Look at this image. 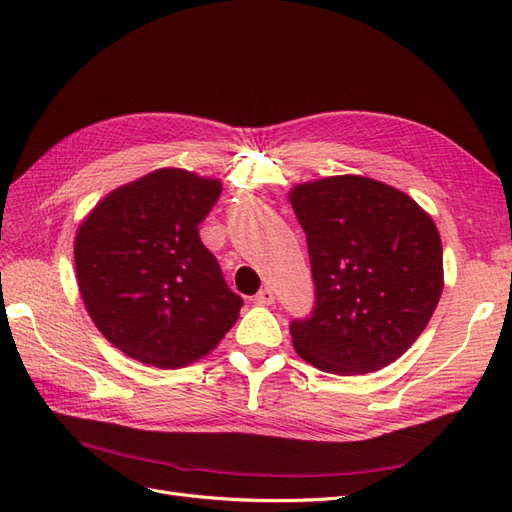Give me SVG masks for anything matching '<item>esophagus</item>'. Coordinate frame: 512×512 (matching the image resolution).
<instances>
[{
  "label": "esophagus",
  "instance_id": "1",
  "mask_svg": "<svg viewBox=\"0 0 512 512\" xmlns=\"http://www.w3.org/2000/svg\"><path fill=\"white\" fill-rule=\"evenodd\" d=\"M275 301V294L271 288H262L256 297H254V303L256 305H271Z\"/></svg>",
  "mask_w": 512,
  "mask_h": 512
}]
</instances>
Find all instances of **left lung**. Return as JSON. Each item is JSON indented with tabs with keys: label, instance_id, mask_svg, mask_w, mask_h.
<instances>
[{
	"label": "left lung",
	"instance_id": "obj_1",
	"mask_svg": "<svg viewBox=\"0 0 512 512\" xmlns=\"http://www.w3.org/2000/svg\"><path fill=\"white\" fill-rule=\"evenodd\" d=\"M314 309L290 322L307 363L339 376L378 371L423 333L442 294V241L429 215L391 185L342 175L297 185Z\"/></svg>",
	"mask_w": 512,
	"mask_h": 512
}]
</instances>
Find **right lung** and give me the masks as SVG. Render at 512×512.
<instances>
[{"mask_svg": "<svg viewBox=\"0 0 512 512\" xmlns=\"http://www.w3.org/2000/svg\"><path fill=\"white\" fill-rule=\"evenodd\" d=\"M220 192V181L162 168L108 194L76 232L87 312L132 359L183 367L237 322L243 299L198 235Z\"/></svg>", "mask_w": 512, "mask_h": 512, "instance_id": "add662e5", "label": "right lung"}]
</instances>
